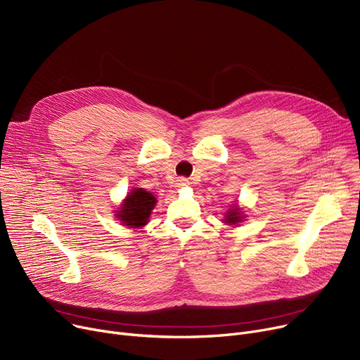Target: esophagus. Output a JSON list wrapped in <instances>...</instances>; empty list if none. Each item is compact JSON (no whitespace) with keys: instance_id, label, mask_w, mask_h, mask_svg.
Returning <instances> with one entry per match:
<instances>
[{"instance_id":"obj_1","label":"esophagus","mask_w":360,"mask_h":360,"mask_svg":"<svg viewBox=\"0 0 360 360\" xmlns=\"http://www.w3.org/2000/svg\"><path fill=\"white\" fill-rule=\"evenodd\" d=\"M188 184H190V181H188V179L184 178V176L178 178V181H176V185H178V186H185V185H188Z\"/></svg>"}]
</instances>
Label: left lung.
<instances>
[{"instance_id":"obj_1","label":"left lung","mask_w":360,"mask_h":360,"mask_svg":"<svg viewBox=\"0 0 360 360\" xmlns=\"http://www.w3.org/2000/svg\"><path fill=\"white\" fill-rule=\"evenodd\" d=\"M240 213H239V209H232L228 214H226V219L224 221L229 223V224H236L238 221H240Z\"/></svg>"}]
</instances>
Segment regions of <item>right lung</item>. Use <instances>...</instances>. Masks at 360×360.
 Listing matches in <instances>:
<instances>
[{
    "instance_id": "1",
    "label": "right lung",
    "mask_w": 360,
    "mask_h": 360,
    "mask_svg": "<svg viewBox=\"0 0 360 360\" xmlns=\"http://www.w3.org/2000/svg\"><path fill=\"white\" fill-rule=\"evenodd\" d=\"M156 204L153 194L144 191L143 188L132 190L118 212V217L129 228H141L148 220V216Z\"/></svg>"
}]
</instances>
